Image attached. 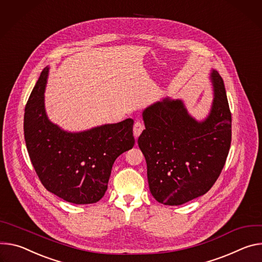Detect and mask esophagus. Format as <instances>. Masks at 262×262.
<instances>
[{
	"label": "esophagus",
	"instance_id": "obj_1",
	"mask_svg": "<svg viewBox=\"0 0 262 262\" xmlns=\"http://www.w3.org/2000/svg\"><path fill=\"white\" fill-rule=\"evenodd\" d=\"M143 129H144V126H143V124H142L141 122H139V121L135 122V123H134V126H133V133H134V136H135V137H138V136L141 134V132H142Z\"/></svg>",
	"mask_w": 262,
	"mask_h": 262
}]
</instances>
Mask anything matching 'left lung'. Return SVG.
Listing matches in <instances>:
<instances>
[{
  "label": "left lung",
  "instance_id": "1",
  "mask_svg": "<svg viewBox=\"0 0 262 262\" xmlns=\"http://www.w3.org/2000/svg\"><path fill=\"white\" fill-rule=\"evenodd\" d=\"M213 101L207 118L198 122L181 100L169 98L142 112L146 129L138 147L147 161L152 195L177 206L205 194L225 165L231 144V112L225 85L212 70Z\"/></svg>",
  "mask_w": 262,
  "mask_h": 262
}]
</instances>
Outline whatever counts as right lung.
<instances>
[{"label":"right lung","instance_id":"obj_1","mask_svg":"<svg viewBox=\"0 0 262 262\" xmlns=\"http://www.w3.org/2000/svg\"><path fill=\"white\" fill-rule=\"evenodd\" d=\"M49 68L43 69L25 108L27 150L42 185L74 204H93L107 190L112 165L133 148V120L82 132H68L53 124L45 109Z\"/></svg>","mask_w":262,"mask_h":262}]
</instances>
